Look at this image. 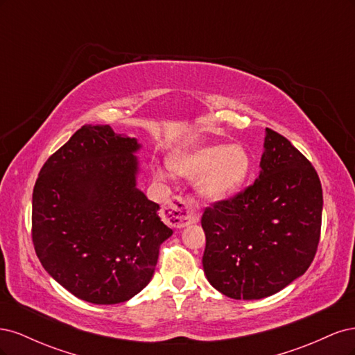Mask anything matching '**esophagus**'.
<instances>
[{"label": "esophagus", "mask_w": 355, "mask_h": 355, "mask_svg": "<svg viewBox=\"0 0 355 355\" xmlns=\"http://www.w3.org/2000/svg\"><path fill=\"white\" fill-rule=\"evenodd\" d=\"M164 220L171 227H185L200 219V204L191 197H173L163 210Z\"/></svg>", "instance_id": "esophagus-1"}]
</instances>
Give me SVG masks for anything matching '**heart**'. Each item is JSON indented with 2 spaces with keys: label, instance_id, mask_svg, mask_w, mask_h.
I'll use <instances>...</instances> for the list:
<instances>
[{
  "label": "heart",
  "instance_id": "b5f03b06",
  "mask_svg": "<svg viewBox=\"0 0 355 355\" xmlns=\"http://www.w3.org/2000/svg\"><path fill=\"white\" fill-rule=\"evenodd\" d=\"M178 173L198 176V192L209 200H225L234 196L247 180L252 158L243 145L198 144L171 159ZM163 176V171H158Z\"/></svg>",
  "mask_w": 355,
  "mask_h": 355
}]
</instances>
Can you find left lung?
Masks as SVG:
<instances>
[{"label": "left lung", "mask_w": 355, "mask_h": 355, "mask_svg": "<svg viewBox=\"0 0 355 355\" xmlns=\"http://www.w3.org/2000/svg\"><path fill=\"white\" fill-rule=\"evenodd\" d=\"M263 146L259 178L201 216L204 272L232 299L280 292L308 270L320 241L323 189L315 168L271 128Z\"/></svg>", "instance_id": "8db88e82"}]
</instances>
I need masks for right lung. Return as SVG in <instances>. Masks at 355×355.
<instances>
[{
	"label": "right lung",
	"instance_id": "1",
	"mask_svg": "<svg viewBox=\"0 0 355 355\" xmlns=\"http://www.w3.org/2000/svg\"><path fill=\"white\" fill-rule=\"evenodd\" d=\"M141 145L85 124L50 155L32 194V243L44 270L96 305L125 302L151 282L173 231L136 188Z\"/></svg>",
	"mask_w": 355,
	"mask_h": 355
}]
</instances>
